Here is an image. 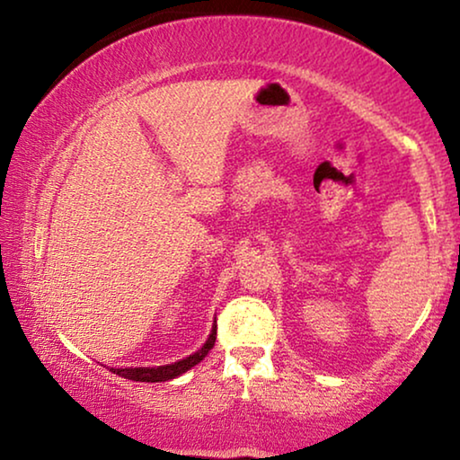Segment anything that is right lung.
<instances>
[{
    "label": "right lung",
    "instance_id": "right-lung-1",
    "mask_svg": "<svg viewBox=\"0 0 460 460\" xmlns=\"http://www.w3.org/2000/svg\"><path fill=\"white\" fill-rule=\"evenodd\" d=\"M216 335H217V324L211 329V335L207 339L203 348L194 351L192 356L184 358V360L165 364V367H140V368H111L112 373L123 376V379L129 381H142V383H161V381H172L175 376L184 375L186 370H190L194 364H199L203 358L209 354V349L216 345Z\"/></svg>",
    "mask_w": 460,
    "mask_h": 460
}]
</instances>
